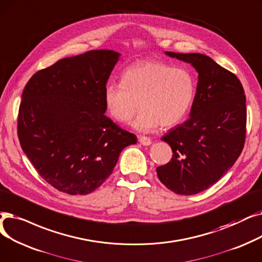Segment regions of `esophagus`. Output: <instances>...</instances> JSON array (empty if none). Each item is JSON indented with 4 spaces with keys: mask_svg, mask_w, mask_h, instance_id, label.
Masks as SVG:
<instances>
[{
    "mask_svg": "<svg viewBox=\"0 0 262 262\" xmlns=\"http://www.w3.org/2000/svg\"><path fill=\"white\" fill-rule=\"evenodd\" d=\"M139 142L143 145V146H149L151 144V140L148 138V136H140L139 138Z\"/></svg>",
    "mask_w": 262,
    "mask_h": 262,
    "instance_id": "1",
    "label": "esophagus"
}]
</instances>
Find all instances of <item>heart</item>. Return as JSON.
<instances>
[{
	"mask_svg": "<svg viewBox=\"0 0 262 262\" xmlns=\"http://www.w3.org/2000/svg\"><path fill=\"white\" fill-rule=\"evenodd\" d=\"M196 81L188 69L173 68L158 59H147L123 70L121 83H108L104 89V104L112 118L128 122L140 107L133 122L141 132L160 127L169 129L179 124L192 107Z\"/></svg>",
	"mask_w": 262,
	"mask_h": 262,
	"instance_id": "heart-1",
	"label": "heart"
}]
</instances>
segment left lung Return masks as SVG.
<instances>
[{"instance_id": "obj_1", "label": "left lung", "mask_w": 262, "mask_h": 262, "mask_svg": "<svg viewBox=\"0 0 262 262\" xmlns=\"http://www.w3.org/2000/svg\"><path fill=\"white\" fill-rule=\"evenodd\" d=\"M198 72L191 117L161 140L172 150L167 164L157 167L160 181L180 195H194L214 184L241 155L246 134L243 86L234 73L207 55L166 52Z\"/></svg>"}]
</instances>
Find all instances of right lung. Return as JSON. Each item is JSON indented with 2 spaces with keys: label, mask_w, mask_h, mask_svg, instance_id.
<instances>
[{
  "label": "right lung",
  "mask_w": 262,
  "mask_h": 262,
  "mask_svg": "<svg viewBox=\"0 0 262 262\" xmlns=\"http://www.w3.org/2000/svg\"><path fill=\"white\" fill-rule=\"evenodd\" d=\"M119 53L93 50L37 71L22 93L18 138L50 185L86 195L113 171L136 135L106 117L104 89Z\"/></svg>",
  "instance_id": "obj_1"
}]
</instances>
